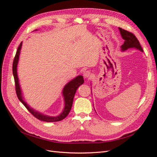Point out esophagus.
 Masks as SVG:
<instances>
[{
  "mask_svg": "<svg viewBox=\"0 0 157 157\" xmlns=\"http://www.w3.org/2000/svg\"><path fill=\"white\" fill-rule=\"evenodd\" d=\"M84 78L90 79L92 77V74L89 71H86L84 72Z\"/></svg>",
  "mask_w": 157,
  "mask_h": 157,
  "instance_id": "esophagus-1",
  "label": "esophagus"
}]
</instances>
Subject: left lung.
<instances>
[{"label": "left lung", "instance_id": "left-lung-1", "mask_svg": "<svg viewBox=\"0 0 157 157\" xmlns=\"http://www.w3.org/2000/svg\"><path fill=\"white\" fill-rule=\"evenodd\" d=\"M119 30L122 39L124 40V44L121 46L122 50H126L130 48H136L143 52L139 40L132 33L123 29L122 28H119Z\"/></svg>", "mask_w": 157, "mask_h": 157}]
</instances>
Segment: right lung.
<instances>
[{"label":"right lung","mask_w":157,"mask_h":157,"mask_svg":"<svg viewBox=\"0 0 157 157\" xmlns=\"http://www.w3.org/2000/svg\"><path fill=\"white\" fill-rule=\"evenodd\" d=\"M21 45H22V42L18 46L17 50L16 51V56L14 57L13 65H12V71H13V75L14 78V82H15L16 92L18 99H20V101L23 104V105L26 107L27 110L29 111L35 118H36L37 119L42 121L48 122L60 121L61 120L64 119V118L68 115V114L69 113L71 109V107H72L73 99H74L76 91H77V90L79 87L80 85H81L84 83L83 77L81 75H79L65 85V86L63 90V95L64 101H65V107L63 112L61 113V115H59L58 117H48V116L42 115V113H40L39 112L35 111V110H33V109H31L29 105H28L26 102L23 101L22 96H21L20 86V84H19L17 75V65L18 62L19 56H20Z\"/></svg>","instance_id":"1"}]
</instances>
